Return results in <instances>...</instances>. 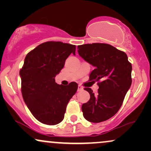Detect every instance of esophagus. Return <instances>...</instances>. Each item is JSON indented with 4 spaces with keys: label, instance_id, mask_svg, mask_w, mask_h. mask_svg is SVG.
Masks as SVG:
<instances>
[{
    "label": "esophagus",
    "instance_id": "esophagus-1",
    "mask_svg": "<svg viewBox=\"0 0 151 151\" xmlns=\"http://www.w3.org/2000/svg\"><path fill=\"white\" fill-rule=\"evenodd\" d=\"M83 89H83L82 86H80V85L78 86V89H77V91H82Z\"/></svg>",
    "mask_w": 151,
    "mask_h": 151
}]
</instances>
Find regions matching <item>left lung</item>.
<instances>
[{
  "label": "left lung",
  "mask_w": 151,
  "mask_h": 151,
  "mask_svg": "<svg viewBox=\"0 0 151 151\" xmlns=\"http://www.w3.org/2000/svg\"><path fill=\"white\" fill-rule=\"evenodd\" d=\"M77 49L79 56L94 67L89 81H97L99 86L96 94L90 88H84L90 99L81 106L83 116L92 123L108 120L121 108L131 87V64L124 52L109 44H85Z\"/></svg>",
  "instance_id": "left-lung-1"
}]
</instances>
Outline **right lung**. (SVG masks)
I'll return each instance as SVG.
<instances>
[{
    "label": "right lung",
    "mask_w": 151,
    "mask_h": 151,
    "mask_svg": "<svg viewBox=\"0 0 151 151\" xmlns=\"http://www.w3.org/2000/svg\"><path fill=\"white\" fill-rule=\"evenodd\" d=\"M76 46L50 41L39 45L26 55L20 70L22 98L33 116L47 125H56L63 120L70 99L78 84L62 86L55 77L64 67Z\"/></svg>",
    "instance_id": "1"
}]
</instances>
